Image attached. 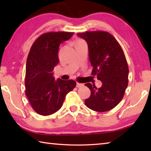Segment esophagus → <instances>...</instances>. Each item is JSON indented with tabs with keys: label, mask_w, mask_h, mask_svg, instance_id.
Wrapping results in <instances>:
<instances>
[{
	"label": "esophagus",
	"mask_w": 151,
	"mask_h": 151,
	"mask_svg": "<svg viewBox=\"0 0 151 151\" xmlns=\"http://www.w3.org/2000/svg\"><path fill=\"white\" fill-rule=\"evenodd\" d=\"M83 86H84L83 84H81V83H76V87H77V88L83 87Z\"/></svg>",
	"instance_id": "1"
}]
</instances>
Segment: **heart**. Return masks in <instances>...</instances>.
<instances>
[{
	"instance_id": "obj_1",
	"label": "heart",
	"mask_w": 151,
	"mask_h": 151,
	"mask_svg": "<svg viewBox=\"0 0 151 151\" xmlns=\"http://www.w3.org/2000/svg\"><path fill=\"white\" fill-rule=\"evenodd\" d=\"M86 45L85 40L82 39H77L75 42V46H79V45Z\"/></svg>"
}]
</instances>
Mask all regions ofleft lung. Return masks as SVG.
Listing matches in <instances>:
<instances>
[{"instance_id":"1","label":"left lung","mask_w":151,"mask_h":151,"mask_svg":"<svg viewBox=\"0 0 151 151\" xmlns=\"http://www.w3.org/2000/svg\"><path fill=\"white\" fill-rule=\"evenodd\" d=\"M88 45V57L93 66L91 75L102 82L100 88L86 83L91 96L86 106L97 112L114 108L122 101L128 86L129 67L121 45L113 36L105 31L77 33Z\"/></svg>"}]
</instances>
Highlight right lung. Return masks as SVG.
Instances as JSON below:
<instances>
[{"instance_id": "right-lung-1", "label": "right lung", "mask_w": 151, "mask_h": 151, "mask_svg": "<svg viewBox=\"0 0 151 151\" xmlns=\"http://www.w3.org/2000/svg\"><path fill=\"white\" fill-rule=\"evenodd\" d=\"M74 32H49L33 43L27 60L25 94L37 113L47 116L63 106L66 95L76 86L73 80L55 81L52 70L59 62V46Z\"/></svg>"}]
</instances>
